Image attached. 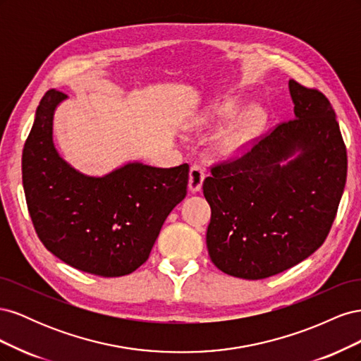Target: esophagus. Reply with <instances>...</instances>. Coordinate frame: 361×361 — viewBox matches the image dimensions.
I'll return each instance as SVG.
<instances>
[{"label": "esophagus", "instance_id": "obj_1", "mask_svg": "<svg viewBox=\"0 0 361 361\" xmlns=\"http://www.w3.org/2000/svg\"><path fill=\"white\" fill-rule=\"evenodd\" d=\"M206 178V173L203 170V167L197 166V164H194L190 169V190L192 192L199 191L203 185V180Z\"/></svg>", "mask_w": 361, "mask_h": 361}]
</instances>
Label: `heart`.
Masks as SVG:
<instances>
[{
	"instance_id": "1",
	"label": "heart",
	"mask_w": 361,
	"mask_h": 361,
	"mask_svg": "<svg viewBox=\"0 0 361 361\" xmlns=\"http://www.w3.org/2000/svg\"><path fill=\"white\" fill-rule=\"evenodd\" d=\"M238 110L239 102L236 99H224L214 105L209 116L204 117V122L218 125L231 118ZM264 123L265 116L257 108H251V110L238 116L216 135V152L224 157H236L243 154L259 135Z\"/></svg>"
}]
</instances>
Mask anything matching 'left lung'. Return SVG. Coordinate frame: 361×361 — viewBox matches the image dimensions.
Returning <instances> with one entry per match:
<instances>
[{"instance_id": "8db88e82", "label": "left lung", "mask_w": 361, "mask_h": 361, "mask_svg": "<svg viewBox=\"0 0 361 361\" xmlns=\"http://www.w3.org/2000/svg\"><path fill=\"white\" fill-rule=\"evenodd\" d=\"M289 90L295 118L255 138L241 157L215 162L203 182L209 257L238 279L276 276L313 255L343 194L346 146L330 101L295 80Z\"/></svg>"}]
</instances>
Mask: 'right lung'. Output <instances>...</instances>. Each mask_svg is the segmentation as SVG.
Here are the masks:
<instances>
[{
	"mask_svg": "<svg viewBox=\"0 0 361 361\" xmlns=\"http://www.w3.org/2000/svg\"><path fill=\"white\" fill-rule=\"evenodd\" d=\"M66 94L42 97L23 152L28 212L42 244L64 264L101 277L134 272L147 260L171 209L187 195L188 164L157 169L128 164L89 178L52 143L54 110Z\"/></svg>",
	"mask_w": 361,
	"mask_h": 361,
	"instance_id": "right-lung-1",
	"label": "right lung"
}]
</instances>
